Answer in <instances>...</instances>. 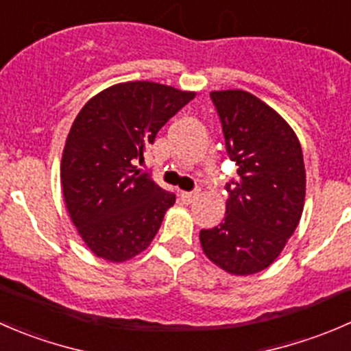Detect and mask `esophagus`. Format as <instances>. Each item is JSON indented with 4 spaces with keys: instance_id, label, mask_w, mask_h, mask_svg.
Here are the masks:
<instances>
[{
    "instance_id": "1",
    "label": "esophagus",
    "mask_w": 351,
    "mask_h": 351,
    "mask_svg": "<svg viewBox=\"0 0 351 351\" xmlns=\"http://www.w3.org/2000/svg\"><path fill=\"white\" fill-rule=\"evenodd\" d=\"M199 196V191H189V193H180V201L184 204H191L194 199H197Z\"/></svg>"
}]
</instances>
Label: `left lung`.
I'll return each mask as SVG.
<instances>
[{"label":"left lung","instance_id":"8db88e82","mask_svg":"<svg viewBox=\"0 0 351 351\" xmlns=\"http://www.w3.org/2000/svg\"><path fill=\"white\" fill-rule=\"evenodd\" d=\"M237 179L220 225L199 232L204 254L232 275H254L280 256L305 199L302 148L278 112L244 90L211 92Z\"/></svg>","mask_w":351,"mask_h":351}]
</instances>
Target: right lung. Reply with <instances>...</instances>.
<instances>
[{
  "label": "right lung",
  "instance_id": "1",
  "mask_svg": "<svg viewBox=\"0 0 351 351\" xmlns=\"http://www.w3.org/2000/svg\"><path fill=\"white\" fill-rule=\"evenodd\" d=\"M154 82L106 88L83 106L66 140L61 184L66 208L90 251L123 263L150 245L176 194L162 189L136 162L189 100Z\"/></svg>",
  "mask_w": 351,
  "mask_h": 351
}]
</instances>
